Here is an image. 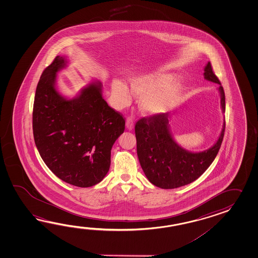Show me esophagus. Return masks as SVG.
<instances>
[{
	"label": "esophagus",
	"mask_w": 258,
	"mask_h": 258,
	"mask_svg": "<svg viewBox=\"0 0 258 258\" xmlns=\"http://www.w3.org/2000/svg\"><path fill=\"white\" fill-rule=\"evenodd\" d=\"M134 127H135V123H134V121H133V119H132L131 117H128L126 119V128L129 130V131H132L133 129H134Z\"/></svg>",
	"instance_id": "obj_1"
}]
</instances>
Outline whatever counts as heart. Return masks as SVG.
I'll list each match as a JSON object with an SVG mask.
<instances>
[{
	"instance_id": "heart-1",
	"label": "heart",
	"mask_w": 258,
	"mask_h": 258,
	"mask_svg": "<svg viewBox=\"0 0 258 258\" xmlns=\"http://www.w3.org/2000/svg\"><path fill=\"white\" fill-rule=\"evenodd\" d=\"M183 87L173 81L170 75L143 74L130 79V90L120 80L111 84L112 99L117 108L121 109L131 103V93L139 97V108L148 115L161 114L173 108L181 99Z\"/></svg>"
}]
</instances>
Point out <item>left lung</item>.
<instances>
[{
    "mask_svg": "<svg viewBox=\"0 0 258 258\" xmlns=\"http://www.w3.org/2000/svg\"><path fill=\"white\" fill-rule=\"evenodd\" d=\"M205 79L220 85L210 62L204 69ZM220 104L225 111V94L219 86ZM169 113L143 117L136 123L137 156L145 175L152 184L162 189H174L196 181L213 162L223 140L225 121L219 139L211 148L191 152L173 139Z\"/></svg>",
    "mask_w": 258,
    "mask_h": 258,
    "instance_id": "1",
    "label": "left lung"
}]
</instances>
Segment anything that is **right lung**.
Segmentation results:
<instances>
[{
	"label": "right lung",
	"mask_w": 258,
	"mask_h": 258,
	"mask_svg": "<svg viewBox=\"0 0 258 258\" xmlns=\"http://www.w3.org/2000/svg\"><path fill=\"white\" fill-rule=\"evenodd\" d=\"M67 62L66 56H56L40 77L34 99V140L45 164L60 180L93 186L110 170V150L125 121L105 101L99 81L74 99L61 96L57 73Z\"/></svg>",
	"instance_id": "obj_1"
}]
</instances>
